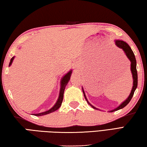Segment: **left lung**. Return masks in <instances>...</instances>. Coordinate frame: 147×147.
<instances>
[{"label": "left lung", "instance_id": "obj_1", "mask_svg": "<svg viewBox=\"0 0 147 147\" xmlns=\"http://www.w3.org/2000/svg\"><path fill=\"white\" fill-rule=\"evenodd\" d=\"M115 44L119 48H120V49H122L124 51V52L125 53V54H126L127 58H129V60L130 61V62H131V65H130L131 67H130V69H131V72L132 73V78H133V80H134V82H133L132 89L131 90V92H130L129 96L128 97L127 99L125 101H123V102L121 105L118 107H117L116 109H114L113 111H111V112L118 111V110H119V109H123V107H125L130 102V101L131 100L133 95H134V91L136 90V89L137 86H138V73H137V69H136V60L134 53H133L132 50L131 49V48L130 47L129 45H128L126 42H125L124 41L116 40L115 41ZM84 96H85V100H87L88 103H89V105H90V104L89 103V101H87L86 97H85L84 92ZM91 105L94 109H96V107H93L92 105Z\"/></svg>", "mask_w": 147, "mask_h": 147}]
</instances>
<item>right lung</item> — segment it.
Wrapping results in <instances>:
<instances>
[{
  "instance_id": "right-lung-1",
  "label": "right lung",
  "mask_w": 147,
  "mask_h": 147,
  "mask_svg": "<svg viewBox=\"0 0 147 147\" xmlns=\"http://www.w3.org/2000/svg\"><path fill=\"white\" fill-rule=\"evenodd\" d=\"M13 59H14V57H12V58L10 60V62H9V66L11 65V63L13 62ZM71 73H72L71 71H69L67 74H66L63 77L62 81H61V89H60V90L59 97H58V99L57 101V103H56V104L54 105V107H53L51 108V109H49V111L44 112V113H39V114H33L34 116H40L46 115V114H48L49 113H53V112L56 111L60 108V107L61 106V105H62V101H63V92H64L65 88V86L67 85V84L68 82L69 81V80H70Z\"/></svg>"
}]
</instances>
